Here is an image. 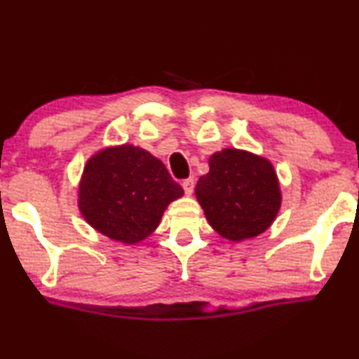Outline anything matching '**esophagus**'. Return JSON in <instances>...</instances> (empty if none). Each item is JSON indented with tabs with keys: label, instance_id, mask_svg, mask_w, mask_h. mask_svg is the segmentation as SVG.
Segmentation results:
<instances>
[{
	"label": "esophagus",
	"instance_id": "1",
	"mask_svg": "<svg viewBox=\"0 0 359 359\" xmlns=\"http://www.w3.org/2000/svg\"><path fill=\"white\" fill-rule=\"evenodd\" d=\"M182 187H184V191L185 195H191V191H194V187H195V180L194 179H185L182 182Z\"/></svg>",
	"mask_w": 359,
	"mask_h": 359
}]
</instances>
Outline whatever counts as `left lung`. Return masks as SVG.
Listing matches in <instances>:
<instances>
[{
    "instance_id": "obj_1",
    "label": "left lung",
    "mask_w": 359,
    "mask_h": 359,
    "mask_svg": "<svg viewBox=\"0 0 359 359\" xmlns=\"http://www.w3.org/2000/svg\"><path fill=\"white\" fill-rule=\"evenodd\" d=\"M195 195L211 228L229 241L269 229L281 205L273 165L239 149L211 156L210 172L200 177Z\"/></svg>"
}]
</instances>
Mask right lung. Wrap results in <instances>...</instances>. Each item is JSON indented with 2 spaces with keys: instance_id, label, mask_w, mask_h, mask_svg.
Segmentation results:
<instances>
[{
  "instance_id": "obj_1",
  "label": "right lung",
  "mask_w": 359,
  "mask_h": 359,
  "mask_svg": "<svg viewBox=\"0 0 359 359\" xmlns=\"http://www.w3.org/2000/svg\"><path fill=\"white\" fill-rule=\"evenodd\" d=\"M182 195V187L159 159L123 144L88 161L79 185V210L104 236L136 244L158 228L168 205Z\"/></svg>"
}]
</instances>
